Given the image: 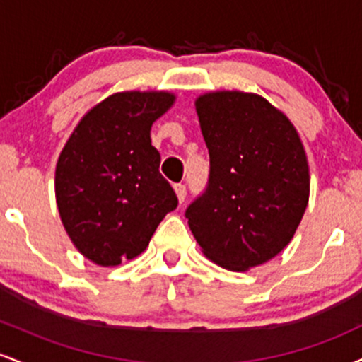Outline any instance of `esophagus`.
Masks as SVG:
<instances>
[{"mask_svg": "<svg viewBox=\"0 0 362 362\" xmlns=\"http://www.w3.org/2000/svg\"><path fill=\"white\" fill-rule=\"evenodd\" d=\"M173 189H175V194H177V199H178V202H184L185 201V195H187V189H185V185L184 184H175V187H173Z\"/></svg>", "mask_w": 362, "mask_h": 362, "instance_id": "esophagus-1", "label": "esophagus"}]
</instances>
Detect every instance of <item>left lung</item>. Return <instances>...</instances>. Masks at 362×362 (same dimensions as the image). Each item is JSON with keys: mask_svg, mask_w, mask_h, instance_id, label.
Masks as SVG:
<instances>
[{"mask_svg": "<svg viewBox=\"0 0 362 362\" xmlns=\"http://www.w3.org/2000/svg\"><path fill=\"white\" fill-rule=\"evenodd\" d=\"M195 112L209 149L206 192L187 207L195 242L233 272L288 247L310 199V168L296 127L257 93L207 91Z\"/></svg>", "mask_w": 362, "mask_h": 362, "instance_id": "1", "label": "left lung"}]
</instances>
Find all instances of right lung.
<instances>
[{
	"label": "right lung",
	"instance_id": "1",
	"mask_svg": "<svg viewBox=\"0 0 362 362\" xmlns=\"http://www.w3.org/2000/svg\"><path fill=\"white\" fill-rule=\"evenodd\" d=\"M177 100L165 90L117 91L74 127L56 165L62 226L83 257L114 267L146 250L178 204L160 173L151 126Z\"/></svg>",
	"mask_w": 362,
	"mask_h": 362
}]
</instances>
